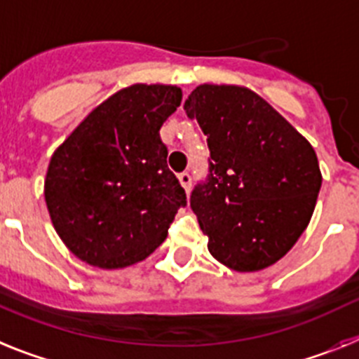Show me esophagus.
Returning a JSON list of instances; mask_svg holds the SVG:
<instances>
[{
    "label": "esophagus",
    "mask_w": 359,
    "mask_h": 359,
    "mask_svg": "<svg viewBox=\"0 0 359 359\" xmlns=\"http://www.w3.org/2000/svg\"><path fill=\"white\" fill-rule=\"evenodd\" d=\"M179 182L182 184V188L186 189V193H188L189 188H191V175H189V171H182V173H179Z\"/></svg>",
    "instance_id": "34e87169"
}]
</instances>
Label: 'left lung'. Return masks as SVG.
I'll use <instances>...</instances> for the list:
<instances>
[{"mask_svg": "<svg viewBox=\"0 0 359 359\" xmlns=\"http://www.w3.org/2000/svg\"><path fill=\"white\" fill-rule=\"evenodd\" d=\"M210 148V173L191 191L208 249L249 273L278 262L313 217L322 173L313 146L244 86L201 85L184 102Z\"/></svg>", "mask_w": 359, "mask_h": 359, "instance_id": "left-lung-1", "label": "left lung"}]
</instances>
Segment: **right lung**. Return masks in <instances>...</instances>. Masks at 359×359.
Returning <instances> with one entry per match:
<instances>
[{
  "mask_svg": "<svg viewBox=\"0 0 359 359\" xmlns=\"http://www.w3.org/2000/svg\"><path fill=\"white\" fill-rule=\"evenodd\" d=\"M180 101L182 90L171 85L119 90L50 158V218L65 245L90 266L119 269L144 260L186 205L158 133Z\"/></svg>",
  "mask_w": 359,
  "mask_h": 359,
  "instance_id": "right-lung-1",
  "label": "right lung"
}]
</instances>
